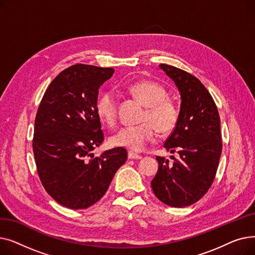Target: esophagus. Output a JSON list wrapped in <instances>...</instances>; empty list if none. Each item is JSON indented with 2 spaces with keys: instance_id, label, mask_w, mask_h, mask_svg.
Instances as JSON below:
<instances>
[{
  "instance_id": "obj_1",
  "label": "esophagus",
  "mask_w": 255,
  "mask_h": 255,
  "mask_svg": "<svg viewBox=\"0 0 255 255\" xmlns=\"http://www.w3.org/2000/svg\"><path fill=\"white\" fill-rule=\"evenodd\" d=\"M128 158L129 159H133V160H139V159H141V156L140 155H138V154H136V153H134V152H129L128 153Z\"/></svg>"
}]
</instances>
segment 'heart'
I'll list each match as a JSON object with an SVG mask.
<instances>
[{
    "instance_id": "obj_1",
    "label": "heart",
    "mask_w": 255,
    "mask_h": 255,
    "mask_svg": "<svg viewBox=\"0 0 255 255\" xmlns=\"http://www.w3.org/2000/svg\"><path fill=\"white\" fill-rule=\"evenodd\" d=\"M129 92L143 105L142 123L120 128L111 137L115 146H122L132 151H142L156 136L157 130L161 134H169L176 129L180 111L177 103L167 97L166 90L152 80H140L128 87ZM96 112L103 123L114 126L118 119V99L113 91H106L99 96Z\"/></svg>"
}]
</instances>
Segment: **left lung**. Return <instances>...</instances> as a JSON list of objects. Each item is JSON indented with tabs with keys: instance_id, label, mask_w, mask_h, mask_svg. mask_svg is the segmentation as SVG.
Listing matches in <instances>:
<instances>
[{
	"instance_id": "1",
	"label": "left lung",
	"mask_w": 255,
	"mask_h": 255,
	"mask_svg": "<svg viewBox=\"0 0 255 255\" xmlns=\"http://www.w3.org/2000/svg\"><path fill=\"white\" fill-rule=\"evenodd\" d=\"M160 68L175 82L181 94L180 119L164 142L179 158L169 163L157 156L159 168L151 182L154 194L169 207L183 208L198 202L210 189L222 151L220 118L211 94L194 75L166 64Z\"/></svg>"
}]
</instances>
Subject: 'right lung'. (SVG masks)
Returning <instances> with one entry per match:
<instances>
[{"instance_id":"obj_1","label":"right lung","mask_w":255,"mask_h":255,"mask_svg":"<svg viewBox=\"0 0 255 255\" xmlns=\"http://www.w3.org/2000/svg\"><path fill=\"white\" fill-rule=\"evenodd\" d=\"M114 71L70 66L52 80L39 104L33 137L37 172L46 192L66 208L97 203L127 160L122 146L99 157L92 154L104 140L96 112L98 90Z\"/></svg>"}]
</instances>
